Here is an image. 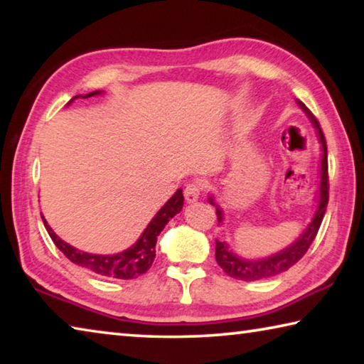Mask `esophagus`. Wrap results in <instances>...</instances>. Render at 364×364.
Segmentation results:
<instances>
[{
    "label": "esophagus",
    "instance_id": "1",
    "mask_svg": "<svg viewBox=\"0 0 364 364\" xmlns=\"http://www.w3.org/2000/svg\"><path fill=\"white\" fill-rule=\"evenodd\" d=\"M202 191H204V183L196 180L193 183H189L188 186L184 188V197H186L188 202H196L200 197Z\"/></svg>",
    "mask_w": 364,
    "mask_h": 364
}]
</instances>
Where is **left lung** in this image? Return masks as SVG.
I'll list each match as a JSON object with an SVG mask.
<instances>
[{
  "label": "left lung",
  "mask_w": 364,
  "mask_h": 364,
  "mask_svg": "<svg viewBox=\"0 0 364 364\" xmlns=\"http://www.w3.org/2000/svg\"><path fill=\"white\" fill-rule=\"evenodd\" d=\"M299 104H300V107L308 114V117H310L311 122L315 123V127L318 128L319 139H321V144H323L321 186H319V191H321V199H319L318 212L315 213V218H313L310 226L306 228V231L301 234V237L297 239V242H294L291 247H287L286 250L279 252V254H276L269 258H264V260H257V262L242 260V258H239L236 255H232L231 252H228V245L225 242L215 241V258H217V263L221 268H223V271L228 276H231V278H234V279L260 281V279H268V278H273V276L284 273V271L292 268L294 264L306 254V250L310 249L311 242L315 241L319 226H321V221H323V217L326 213V207H328V200H329L328 146H326V138L323 134L321 125H319V122L316 120V117L305 107L304 102L299 101ZM210 202L213 204V199H210ZM213 205H217V204H213ZM215 213H217V220L221 223V220H223V213H221L218 207Z\"/></svg>",
  "instance_id": "1"
}]
</instances>
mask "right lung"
Returning <instances> with one entry per match:
<instances>
[{"label": "right lung", "mask_w": 364, "mask_h": 364, "mask_svg": "<svg viewBox=\"0 0 364 364\" xmlns=\"http://www.w3.org/2000/svg\"><path fill=\"white\" fill-rule=\"evenodd\" d=\"M93 95H97V91L86 95L85 97H90ZM183 199V191L178 189L173 197H171L167 204L160 208L156 217L152 218L149 226H147L146 231L143 232V236L139 237V241L134 244L133 247L117 255H93L73 249L72 245L64 242L63 239H59L51 228L48 226L46 220L43 217L41 218L48 234L53 239V242L56 244V247L63 252L72 263L93 271V273L100 276H106V278L134 279L138 278V276L144 274L146 271L152 267L154 258H156L157 236L160 231L164 230L165 225L168 223V220L173 218L175 215L181 210Z\"/></svg>", "instance_id": "right-lung-1"}]
</instances>
